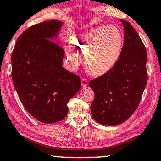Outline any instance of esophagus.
<instances>
[{"mask_svg":"<svg viewBox=\"0 0 161 161\" xmlns=\"http://www.w3.org/2000/svg\"><path fill=\"white\" fill-rule=\"evenodd\" d=\"M81 86L84 88L88 86V81L86 79H84V78L81 79Z\"/></svg>","mask_w":161,"mask_h":161,"instance_id":"obj_1","label":"esophagus"}]
</instances>
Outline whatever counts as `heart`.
I'll return each mask as SVG.
<instances>
[{"label":"heart","instance_id":"b5f03b06","mask_svg":"<svg viewBox=\"0 0 161 161\" xmlns=\"http://www.w3.org/2000/svg\"><path fill=\"white\" fill-rule=\"evenodd\" d=\"M72 47L65 50L67 61L73 69L84 57V65L92 76H102L115 66L120 57L123 36L115 26L102 25L77 34L70 39Z\"/></svg>","mask_w":161,"mask_h":161}]
</instances>
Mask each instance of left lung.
Wrapping results in <instances>:
<instances>
[{"label": "left lung", "mask_w": 161, "mask_h": 161, "mask_svg": "<svg viewBox=\"0 0 161 161\" xmlns=\"http://www.w3.org/2000/svg\"><path fill=\"white\" fill-rule=\"evenodd\" d=\"M125 41L120 57L112 69L88 85L95 98L92 116L101 125L115 126L126 121L138 108L147 81L146 48L131 24L120 20Z\"/></svg>", "instance_id": "obj_1"}]
</instances>
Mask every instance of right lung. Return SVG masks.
<instances>
[{
    "instance_id": "right-lung-1",
    "label": "right lung",
    "mask_w": 161,
    "mask_h": 161,
    "mask_svg": "<svg viewBox=\"0 0 161 161\" xmlns=\"http://www.w3.org/2000/svg\"><path fill=\"white\" fill-rule=\"evenodd\" d=\"M63 23L43 21L25 30L12 54L14 86L25 109L46 124L66 118L67 104L80 91V78L62 66L64 50L56 43Z\"/></svg>"
}]
</instances>
